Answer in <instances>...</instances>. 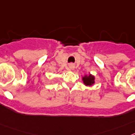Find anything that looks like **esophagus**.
<instances>
[{
    "label": "esophagus",
    "mask_w": 135,
    "mask_h": 135,
    "mask_svg": "<svg viewBox=\"0 0 135 135\" xmlns=\"http://www.w3.org/2000/svg\"><path fill=\"white\" fill-rule=\"evenodd\" d=\"M70 68L71 69V70H73V69L74 68V65H72V64H71V65H70Z\"/></svg>",
    "instance_id": "esophagus-1"
}]
</instances>
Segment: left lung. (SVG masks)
<instances>
[{
  "instance_id": "1",
  "label": "left lung",
  "mask_w": 135,
  "mask_h": 135,
  "mask_svg": "<svg viewBox=\"0 0 135 135\" xmlns=\"http://www.w3.org/2000/svg\"><path fill=\"white\" fill-rule=\"evenodd\" d=\"M83 83L87 86H91L94 83V76L89 74V75H85L82 78Z\"/></svg>"
}]
</instances>
